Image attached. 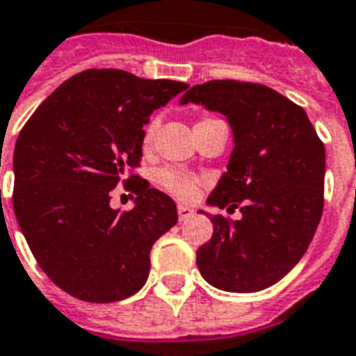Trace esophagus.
Here are the masks:
<instances>
[{
	"label": "esophagus",
	"instance_id": "obj_1",
	"mask_svg": "<svg viewBox=\"0 0 356 356\" xmlns=\"http://www.w3.org/2000/svg\"><path fill=\"white\" fill-rule=\"evenodd\" d=\"M191 213H193V210H191V208L184 207V204H178V219H180V221L188 219Z\"/></svg>",
	"mask_w": 356,
	"mask_h": 356
}]
</instances>
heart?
<instances>
[{"label": "heart", "mask_w": 356, "mask_h": 356, "mask_svg": "<svg viewBox=\"0 0 356 356\" xmlns=\"http://www.w3.org/2000/svg\"><path fill=\"white\" fill-rule=\"evenodd\" d=\"M204 122H210L208 118L204 120H199L197 125L204 124ZM156 127L157 122L152 120L146 127H144L143 133V148L149 149L152 144H154V137H156ZM157 181L165 191L176 197V199L181 200H189L193 199L197 191H199V180L195 176L184 172V170H178V168H163L161 172L157 175Z\"/></svg>", "instance_id": "1"}]
</instances>
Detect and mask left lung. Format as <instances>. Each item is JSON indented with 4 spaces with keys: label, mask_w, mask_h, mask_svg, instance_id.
I'll list each match as a JSON object with an SVG mask.
<instances>
[{
    "label": "left lung",
    "mask_w": 356,
    "mask_h": 356,
    "mask_svg": "<svg viewBox=\"0 0 356 356\" xmlns=\"http://www.w3.org/2000/svg\"><path fill=\"white\" fill-rule=\"evenodd\" d=\"M186 103L221 112L231 125V159L207 202L242 212L212 216L213 234L197 250V266L221 291L266 289L293 270L317 231L325 146L304 108L263 84L210 80L189 88Z\"/></svg>",
    "instance_id": "8db88e82"
}]
</instances>
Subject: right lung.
Instances as JSON below:
<instances>
[{
    "mask_svg": "<svg viewBox=\"0 0 356 356\" xmlns=\"http://www.w3.org/2000/svg\"><path fill=\"white\" fill-rule=\"evenodd\" d=\"M188 88L122 69H88L65 80L33 112L13 157V208L37 263L74 298L116 302L148 280L149 250L176 225L175 200L137 175L129 212L111 193L138 167L152 112Z\"/></svg>",
    "mask_w": 356,
    "mask_h": 356,
    "instance_id": "1",
    "label": "right lung"
}]
</instances>
